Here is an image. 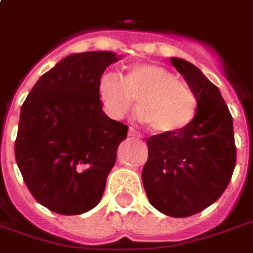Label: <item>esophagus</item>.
Wrapping results in <instances>:
<instances>
[{"label": "esophagus", "mask_w": 253, "mask_h": 253, "mask_svg": "<svg viewBox=\"0 0 253 253\" xmlns=\"http://www.w3.org/2000/svg\"><path fill=\"white\" fill-rule=\"evenodd\" d=\"M128 135H130V137H137V138H138V137H141V133H138L135 128L130 127V128H128Z\"/></svg>", "instance_id": "esophagus-1"}]
</instances>
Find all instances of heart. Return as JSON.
Wrapping results in <instances>:
<instances>
[{
    "label": "heart",
    "instance_id": "heart-1",
    "mask_svg": "<svg viewBox=\"0 0 253 253\" xmlns=\"http://www.w3.org/2000/svg\"><path fill=\"white\" fill-rule=\"evenodd\" d=\"M96 96L103 112L116 120L126 115L135 99L137 118L157 134H175L196 116L193 89L157 64H135L125 77L105 71L96 84Z\"/></svg>",
    "mask_w": 253,
    "mask_h": 253
}]
</instances>
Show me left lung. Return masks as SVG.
I'll use <instances>...</instances> for the list:
<instances>
[{"label":"left lung","mask_w":253,"mask_h":253,"mask_svg":"<svg viewBox=\"0 0 253 253\" xmlns=\"http://www.w3.org/2000/svg\"><path fill=\"white\" fill-rule=\"evenodd\" d=\"M170 64L183 75L197 98L190 125L175 134L147 138L148 160L143 185L150 203L170 217L203 211L221 196L237 162L232 116L218 88L182 58Z\"/></svg>","instance_id":"left-lung-1"}]
</instances>
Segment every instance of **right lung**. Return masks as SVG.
Segmentation results:
<instances>
[{"label": "right lung", "instance_id": "right-lung-1", "mask_svg": "<svg viewBox=\"0 0 253 253\" xmlns=\"http://www.w3.org/2000/svg\"><path fill=\"white\" fill-rule=\"evenodd\" d=\"M120 56L86 51L43 74L21 108L15 158L40 205L63 215L89 211L102 199L128 127L102 110L96 84Z\"/></svg>", "mask_w": 253, "mask_h": 253}]
</instances>
